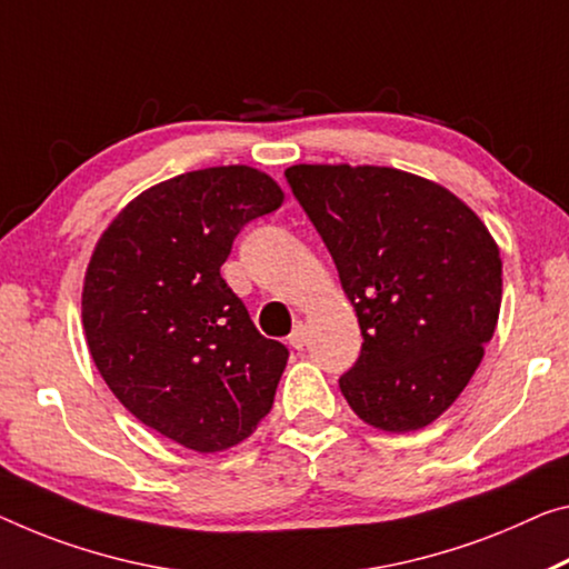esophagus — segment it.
Here are the masks:
<instances>
[{"instance_id":"obj_1","label":"esophagus","mask_w":569,"mask_h":569,"mask_svg":"<svg viewBox=\"0 0 569 569\" xmlns=\"http://www.w3.org/2000/svg\"><path fill=\"white\" fill-rule=\"evenodd\" d=\"M287 340H290V346L297 348V351H302L305 343H308V330H305L302 322H297L295 330H292L290 338H287Z\"/></svg>"}]
</instances>
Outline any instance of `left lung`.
Here are the masks:
<instances>
[{"instance_id":"left-lung-1","label":"left lung","mask_w":569,"mask_h":569,"mask_svg":"<svg viewBox=\"0 0 569 569\" xmlns=\"http://www.w3.org/2000/svg\"><path fill=\"white\" fill-rule=\"evenodd\" d=\"M287 186L336 261L363 346L340 376L379 430L435 422L476 373L501 310V257L470 208L395 168L295 164Z\"/></svg>"}]
</instances>
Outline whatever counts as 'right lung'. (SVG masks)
I'll list each match as a JSON object with an SVG mask.
<instances>
[{
	"label": "right lung",
	"mask_w": 569,
	"mask_h": 569,
	"mask_svg": "<svg viewBox=\"0 0 569 569\" xmlns=\"http://www.w3.org/2000/svg\"><path fill=\"white\" fill-rule=\"evenodd\" d=\"M247 164L144 190L96 243L83 284L93 363L139 422L198 452L257 430L290 351L249 318L221 264L249 221L282 206Z\"/></svg>",
	"instance_id": "right-lung-1"
}]
</instances>
